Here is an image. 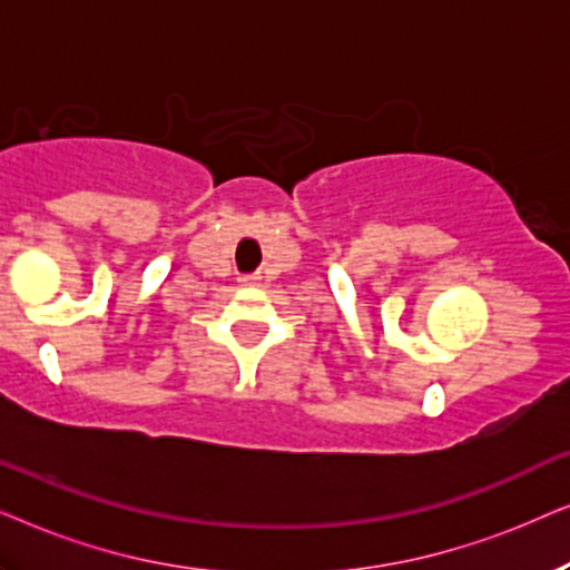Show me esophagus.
<instances>
[{"instance_id": "1", "label": "esophagus", "mask_w": 570, "mask_h": 570, "mask_svg": "<svg viewBox=\"0 0 570 570\" xmlns=\"http://www.w3.org/2000/svg\"><path fill=\"white\" fill-rule=\"evenodd\" d=\"M257 276H242V284H255Z\"/></svg>"}]
</instances>
